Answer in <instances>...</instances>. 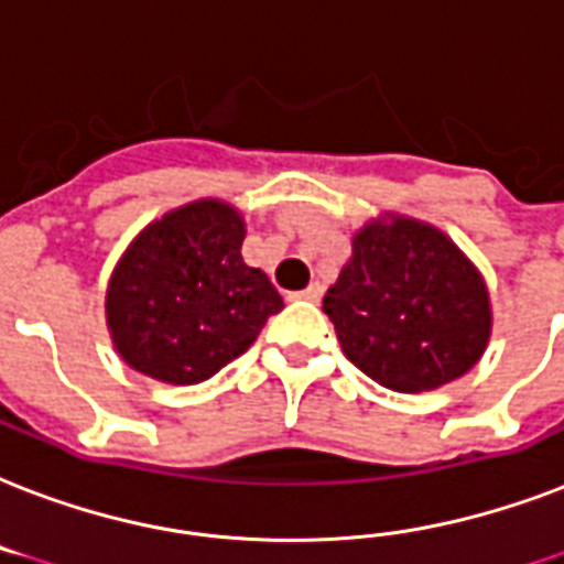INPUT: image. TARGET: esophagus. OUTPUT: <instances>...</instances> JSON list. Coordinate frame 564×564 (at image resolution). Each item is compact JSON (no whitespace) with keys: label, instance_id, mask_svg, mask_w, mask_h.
Segmentation results:
<instances>
[{"label":"esophagus","instance_id":"esophagus-1","mask_svg":"<svg viewBox=\"0 0 564 564\" xmlns=\"http://www.w3.org/2000/svg\"><path fill=\"white\" fill-rule=\"evenodd\" d=\"M321 296H323V285L321 282H312L305 291L296 294V300H305V303H321Z\"/></svg>","mask_w":564,"mask_h":564}]
</instances>
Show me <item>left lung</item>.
<instances>
[{"label": "left lung", "instance_id": "left-lung-1", "mask_svg": "<svg viewBox=\"0 0 564 564\" xmlns=\"http://www.w3.org/2000/svg\"><path fill=\"white\" fill-rule=\"evenodd\" d=\"M347 359L403 394L468 373L491 332L486 282L447 235L397 217L370 223L323 296Z\"/></svg>", "mask_w": 564, "mask_h": 564}]
</instances>
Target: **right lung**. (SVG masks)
<instances>
[{
	"label": "right lung",
	"instance_id": "add662e5",
	"mask_svg": "<svg viewBox=\"0 0 564 564\" xmlns=\"http://www.w3.org/2000/svg\"><path fill=\"white\" fill-rule=\"evenodd\" d=\"M243 235L232 205L199 199L134 238L105 296L117 352L134 370L173 386L203 382L282 312L270 279L243 264Z\"/></svg>",
	"mask_w": 564,
	"mask_h": 564
}]
</instances>
